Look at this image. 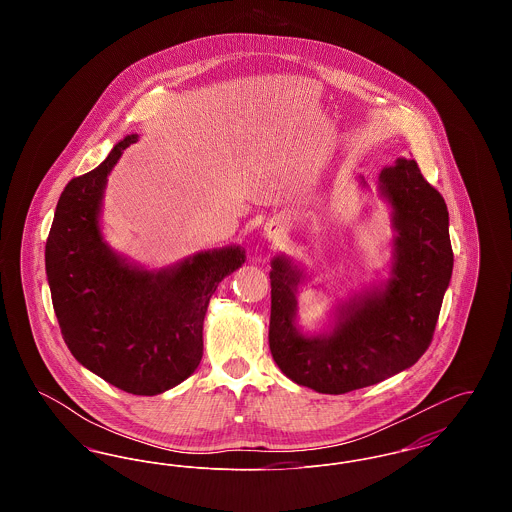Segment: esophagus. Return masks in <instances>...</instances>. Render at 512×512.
<instances>
[{
  "mask_svg": "<svg viewBox=\"0 0 512 512\" xmlns=\"http://www.w3.org/2000/svg\"><path fill=\"white\" fill-rule=\"evenodd\" d=\"M265 234H267L268 240H272V242H278L280 238H282V234H284V230L278 226V224H274V222H270L265 226Z\"/></svg>",
  "mask_w": 512,
  "mask_h": 512,
  "instance_id": "obj_1",
  "label": "esophagus"
}]
</instances>
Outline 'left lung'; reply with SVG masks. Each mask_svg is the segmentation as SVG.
<instances>
[{"label": "left lung", "instance_id": "obj_1", "mask_svg": "<svg viewBox=\"0 0 512 512\" xmlns=\"http://www.w3.org/2000/svg\"><path fill=\"white\" fill-rule=\"evenodd\" d=\"M361 184L366 186L365 180ZM395 230L391 276L380 288L341 303L334 326L307 336L297 326V286L288 257L270 270V353L299 386L340 395L378 384L413 366L428 349L453 272L449 213L414 159H397L378 176Z\"/></svg>", "mask_w": 512, "mask_h": 512}]
</instances>
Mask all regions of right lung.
Returning <instances> with one entry per match:
<instances>
[{"mask_svg":"<svg viewBox=\"0 0 512 512\" xmlns=\"http://www.w3.org/2000/svg\"><path fill=\"white\" fill-rule=\"evenodd\" d=\"M136 140L138 134L126 136L99 167L65 186L46 242V272L74 359L119 390L157 395L194 374L209 299L224 276L244 265L245 251L228 245L147 270L103 242L107 176Z\"/></svg>","mask_w":512,"mask_h":512,"instance_id":"add662e5","label":"right lung"}]
</instances>
